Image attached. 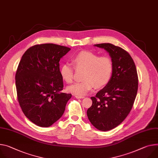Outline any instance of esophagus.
<instances>
[{"instance_id": "obj_1", "label": "esophagus", "mask_w": 158, "mask_h": 158, "mask_svg": "<svg viewBox=\"0 0 158 158\" xmlns=\"http://www.w3.org/2000/svg\"><path fill=\"white\" fill-rule=\"evenodd\" d=\"M75 97H76L77 99H82V98H84V97L82 96H77V95H76V96H75Z\"/></svg>"}]
</instances>
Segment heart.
I'll return each instance as SVG.
<instances>
[{
	"mask_svg": "<svg viewBox=\"0 0 158 158\" xmlns=\"http://www.w3.org/2000/svg\"><path fill=\"white\" fill-rule=\"evenodd\" d=\"M72 60L76 69H84L83 80L67 86L69 93L83 96L95 87H104L110 81L113 71V64L110 57L99 56L94 52L85 51L74 56ZM60 74L66 82H72L74 79L73 67L67 63L62 64L60 67Z\"/></svg>",
	"mask_w": 158,
	"mask_h": 158,
	"instance_id": "obj_1",
	"label": "heart"
}]
</instances>
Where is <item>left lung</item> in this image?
I'll list each match as a JSON object with an SVG mask.
<instances>
[{
	"mask_svg": "<svg viewBox=\"0 0 158 158\" xmlns=\"http://www.w3.org/2000/svg\"><path fill=\"white\" fill-rule=\"evenodd\" d=\"M94 46L109 53L113 71L105 88L91 98L93 104L87 115L95 128L108 131L120 125L130 113L137 93L138 76L132 58L125 50L111 44Z\"/></svg>",
	"mask_w": 158,
	"mask_h": 158,
	"instance_id": "left-lung-1",
	"label": "left lung"
}]
</instances>
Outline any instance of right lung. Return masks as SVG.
I'll list each match as a JSON object with an SVG mask.
<instances>
[{
	"mask_svg": "<svg viewBox=\"0 0 158 158\" xmlns=\"http://www.w3.org/2000/svg\"><path fill=\"white\" fill-rule=\"evenodd\" d=\"M70 48L45 44L28 48L16 74L18 99L25 116L35 125L48 127L62 116L71 94L61 92L59 61Z\"/></svg>",
	"mask_w": 158,
	"mask_h": 158,
	"instance_id": "1",
	"label": "right lung"
}]
</instances>
